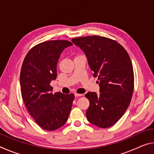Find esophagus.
Segmentation results:
<instances>
[{
  "label": "esophagus",
  "instance_id": "1",
  "mask_svg": "<svg viewBox=\"0 0 154 154\" xmlns=\"http://www.w3.org/2000/svg\"><path fill=\"white\" fill-rule=\"evenodd\" d=\"M82 94H77V93H75V97H79V96H82Z\"/></svg>",
  "mask_w": 154,
  "mask_h": 154
}]
</instances>
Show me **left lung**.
<instances>
[{
  "label": "left lung",
  "mask_w": 154,
  "mask_h": 154,
  "mask_svg": "<svg viewBox=\"0 0 154 154\" xmlns=\"http://www.w3.org/2000/svg\"><path fill=\"white\" fill-rule=\"evenodd\" d=\"M71 41L84 52L93 76L99 80L100 94L85 95L90 100L87 119L99 128L111 127L126 112L133 94L134 72L128 54L117 41L103 36Z\"/></svg>",
  "instance_id": "obj_1"
}]
</instances>
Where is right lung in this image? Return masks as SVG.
Returning <instances> with one entry per match:
<instances>
[{
	"instance_id": "1",
	"label": "right lung",
	"mask_w": 154,
	"mask_h": 154,
	"mask_svg": "<svg viewBox=\"0 0 154 154\" xmlns=\"http://www.w3.org/2000/svg\"><path fill=\"white\" fill-rule=\"evenodd\" d=\"M68 41H49L38 44L26 54L20 72L22 99L30 116L42 128L55 130L66 123L71 112L73 94H53L50 85L57 77V64Z\"/></svg>"
}]
</instances>
